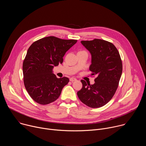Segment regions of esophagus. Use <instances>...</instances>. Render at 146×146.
Masks as SVG:
<instances>
[{"label": "esophagus", "mask_w": 146, "mask_h": 146, "mask_svg": "<svg viewBox=\"0 0 146 146\" xmlns=\"http://www.w3.org/2000/svg\"><path fill=\"white\" fill-rule=\"evenodd\" d=\"M76 80H77V79H76V78H74V77H71V78H70V81H72V82L74 81H76Z\"/></svg>", "instance_id": "1"}]
</instances>
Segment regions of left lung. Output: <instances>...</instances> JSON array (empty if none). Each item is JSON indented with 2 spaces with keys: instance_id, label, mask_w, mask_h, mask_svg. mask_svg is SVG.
I'll return each instance as SVG.
<instances>
[{
  "instance_id": "left-lung-1",
  "label": "left lung",
  "mask_w": 146,
  "mask_h": 146,
  "mask_svg": "<svg viewBox=\"0 0 146 146\" xmlns=\"http://www.w3.org/2000/svg\"><path fill=\"white\" fill-rule=\"evenodd\" d=\"M81 43L91 54L90 70L96 77L92 85L81 80L82 87L77 96L88 107L99 108L107 104L117 91L122 72V60L117 48L108 41L95 38Z\"/></svg>"
}]
</instances>
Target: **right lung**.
Returning a JSON list of instances; mask_svg holds the SVG:
<instances>
[{
    "mask_svg": "<svg viewBox=\"0 0 146 146\" xmlns=\"http://www.w3.org/2000/svg\"><path fill=\"white\" fill-rule=\"evenodd\" d=\"M77 41L48 36L35 41L28 48L23 65L24 82L37 103L45 105L54 102L69 82L68 77L57 78L52 69L62 64L65 53Z\"/></svg>",
    "mask_w": 146,
    "mask_h": 146,
    "instance_id": "add662e5",
    "label": "right lung"
}]
</instances>
